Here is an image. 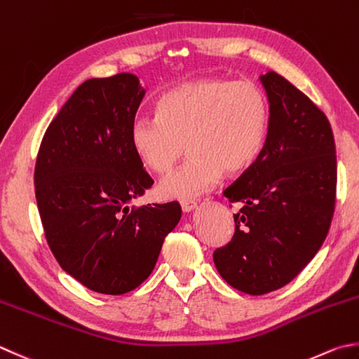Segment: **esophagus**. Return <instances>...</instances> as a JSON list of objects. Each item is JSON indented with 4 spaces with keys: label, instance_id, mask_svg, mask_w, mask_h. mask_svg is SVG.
<instances>
[{
    "label": "esophagus",
    "instance_id": "obj_1",
    "mask_svg": "<svg viewBox=\"0 0 359 359\" xmlns=\"http://www.w3.org/2000/svg\"><path fill=\"white\" fill-rule=\"evenodd\" d=\"M195 206H197V203H195L194 200H184V201H181V209H182V211H184V212L194 211Z\"/></svg>",
    "mask_w": 359,
    "mask_h": 359
}]
</instances>
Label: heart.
Listing matches in <instances>:
<instances>
[{"label":"heart","mask_w":359,"mask_h":359,"mask_svg":"<svg viewBox=\"0 0 359 359\" xmlns=\"http://www.w3.org/2000/svg\"><path fill=\"white\" fill-rule=\"evenodd\" d=\"M269 131V103L250 81L200 78L162 93L156 117H136L130 145L148 170L167 173L186 150L191 158L158 184L164 200H192L241 173L262 153Z\"/></svg>","instance_id":"obj_1"}]
</instances>
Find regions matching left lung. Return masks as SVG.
<instances>
[{"mask_svg": "<svg viewBox=\"0 0 359 359\" xmlns=\"http://www.w3.org/2000/svg\"><path fill=\"white\" fill-rule=\"evenodd\" d=\"M269 100L262 153L223 195L241 203L234 234L214 252L228 285L250 295L286 286L319 252L336 198L333 131L319 107L278 73L259 76Z\"/></svg>", "mask_w": 359, "mask_h": 359, "instance_id": "obj_1", "label": "left lung"}]
</instances>
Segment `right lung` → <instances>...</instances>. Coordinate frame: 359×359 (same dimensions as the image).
I'll use <instances>...</instances> for the list:
<instances>
[{"instance_id":"1","label":"right lung","mask_w":359,"mask_h":359,"mask_svg":"<svg viewBox=\"0 0 359 359\" xmlns=\"http://www.w3.org/2000/svg\"><path fill=\"white\" fill-rule=\"evenodd\" d=\"M144 95L131 73L84 81L50 123L36 162L37 208L54 258L98 294L142 285L181 219L178 201L131 206L153 184L130 145Z\"/></svg>"}]
</instances>
